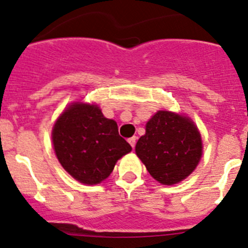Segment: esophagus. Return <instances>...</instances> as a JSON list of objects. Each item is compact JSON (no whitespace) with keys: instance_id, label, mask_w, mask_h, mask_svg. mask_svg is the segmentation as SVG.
<instances>
[{"instance_id":"34e87169","label":"esophagus","mask_w":248,"mask_h":248,"mask_svg":"<svg viewBox=\"0 0 248 248\" xmlns=\"http://www.w3.org/2000/svg\"><path fill=\"white\" fill-rule=\"evenodd\" d=\"M136 141H137V137H132V138L128 139V142L131 144L132 147L136 146Z\"/></svg>"}]
</instances>
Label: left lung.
<instances>
[{
    "label": "left lung",
    "mask_w": 248,
    "mask_h": 248,
    "mask_svg": "<svg viewBox=\"0 0 248 248\" xmlns=\"http://www.w3.org/2000/svg\"><path fill=\"white\" fill-rule=\"evenodd\" d=\"M198 128L186 116L161 110L146 124V133L136 145L141 159L155 180L174 185L186 179L202 157Z\"/></svg>",
    "instance_id": "obj_1"
}]
</instances>
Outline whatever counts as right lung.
<instances>
[{
    "label": "right lung",
    "mask_w": 248,
    "mask_h": 248,
    "mask_svg": "<svg viewBox=\"0 0 248 248\" xmlns=\"http://www.w3.org/2000/svg\"><path fill=\"white\" fill-rule=\"evenodd\" d=\"M52 144L64 170L87 185L106 180L117 159L132 150L114 120L104 117L97 106L84 103L72 104L57 119Z\"/></svg>",
    "instance_id": "right-lung-1"
}]
</instances>
